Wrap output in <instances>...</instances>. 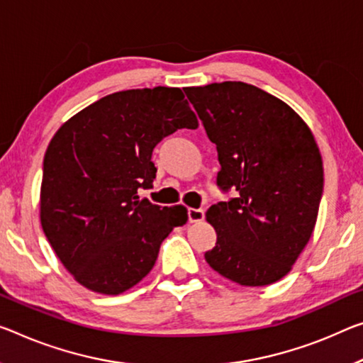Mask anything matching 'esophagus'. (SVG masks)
I'll return each instance as SVG.
<instances>
[{
  "label": "esophagus",
  "mask_w": 363,
  "mask_h": 363,
  "mask_svg": "<svg viewBox=\"0 0 363 363\" xmlns=\"http://www.w3.org/2000/svg\"><path fill=\"white\" fill-rule=\"evenodd\" d=\"M203 219H204V211L203 209H194V208L188 209V220L189 222H201Z\"/></svg>",
  "instance_id": "1"
}]
</instances>
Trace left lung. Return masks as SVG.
<instances>
[{
  "label": "left lung",
  "mask_w": 363,
  "mask_h": 363,
  "mask_svg": "<svg viewBox=\"0 0 363 363\" xmlns=\"http://www.w3.org/2000/svg\"><path fill=\"white\" fill-rule=\"evenodd\" d=\"M183 91L216 144L217 186L235 191L206 213L217 242L204 258L240 286L276 282L292 269L316 224L323 162L315 138L287 104L245 82Z\"/></svg>",
  "instance_id": "8db88e82"
}]
</instances>
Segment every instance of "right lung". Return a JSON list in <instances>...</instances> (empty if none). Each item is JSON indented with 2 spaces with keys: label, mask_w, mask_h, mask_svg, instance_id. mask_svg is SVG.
<instances>
[{
  "label": "right lung",
  "mask_w": 363,
  "mask_h": 363,
  "mask_svg": "<svg viewBox=\"0 0 363 363\" xmlns=\"http://www.w3.org/2000/svg\"><path fill=\"white\" fill-rule=\"evenodd\" d=\"M198 120L178 87L131 89L76 113L50 141L43 159L40 220L50 245L81 286L118 295L149 274L160 243L188 219L162 208L152 188L157 144Z\"/></svg>",
  "instance_id": "obj_1"
}]
</instances>
